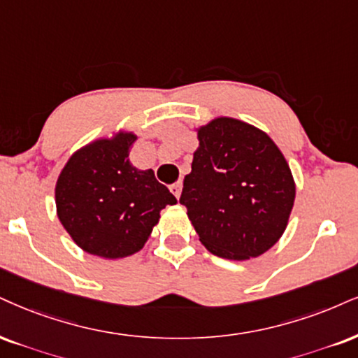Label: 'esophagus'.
I'll use <instances>...</instances> for the list:
<instances>
[{"instance_id": "esophagus-1", "label": "esophagus", "mask_w": 358, "mask_h": 358, "mask_svg": "<svg viewBox=\"0 0 358 358\" xmlns=\"http://www.w3.org/2000/svg\"><path fill=\"white\" fill-rule=\"evenodd\" d=\"M171 192L174 194V196L178 197V199H179V197H180V192H182V182H176V184H172V186H171Z\"/></svg>"}]
</instances>
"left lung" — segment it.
I'll use <instances>...</instances> for the list:
<instances>
[{
  "instance_id": "obj_1",
  "label": "left lung",
  "mask_w": 358,
  "mask_h": 358,
  "mask_svg": "<svg viewBox=\"0 0 358 358\" xmlns=\"http://www.w3.org/2000/svg\"><path fill=\"white\" fill-rule=\"evenodd\" d=\"M197 136L179 202L207 250L257 257L280 239L292 210L289 164L266 132L237 119H214Z\"/></svg>"
}]
</instances>
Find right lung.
<instances>
[{"mask_svg":"<svg viewBox=\"0 0 358 358\" xmlns=\"http://www.w3.org/2000/svg\"><path fill=\"white\" fill-rule=\"evenodd\" d=\"M134 134L99 139L79 149L56 184L57 217L83 250L104 259L138 252L166 206L169 189L127 159Z\"/></svg>","mask_w":358,"mask_h":358,"instance_id":"right-lung-1","label":"right lung"}]
</instances>
